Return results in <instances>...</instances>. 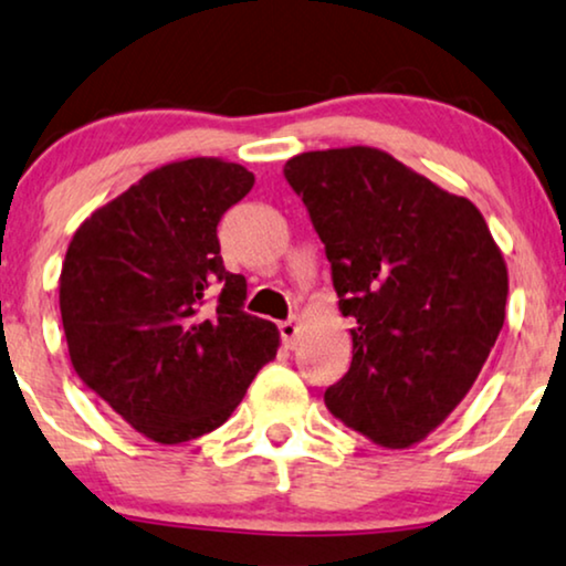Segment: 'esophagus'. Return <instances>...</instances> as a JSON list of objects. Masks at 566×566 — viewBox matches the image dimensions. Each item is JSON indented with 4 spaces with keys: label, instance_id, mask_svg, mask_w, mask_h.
Returning a JSON list of instances; mask_svg holds the SVG:
<instances>
[{
    "label": "esophagus",
    "instance_id": "obj_1",
    "mask_svg": "<svg viewBox=\"0 0 566 566\" xmlns=\"http://www.w3.org/2000/svg\"><path fill=\"white\" fill-rule=\"evenodd\" d=\"M296 335H298V322L296 319L281 322V337H283L285 348H293V343H296Z\"/></svg>",
    "mask_w": 566,
    "mask_h": 566
}]
</instances>
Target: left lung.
<instances>
[{
	"label": "left lung",
	"mask_w": 566,
	"mask_h": 566,
	"mask_svg": "<svg viewBox=\"0 0 566 566\" xmlns=\"http://www.w3.org/2000/svg\"><path fill=\"white\" fill-rule=\"evenodd\" d=\"M283 174L354 319L350 369L325 406L374 444L406 450L460 406L494 348L510 291L502 249L471 200L385 150L301 153Z\"/></svg>",
	"instance_id": "obj_1"
}]
</instances>
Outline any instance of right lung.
<instances>
[{"mask_svg": "<svg viewBox=\"0 0 566 566\" xmlns=\"http://www.w3.org/2000/svg\"><path fill=\"white\" fill-rule=\"evenodd\" d=\"M252 187L254 174L223 158L174 160L91 212L64 254L72 369L153 442L229 421L281 346L273 322L241 310L247 281L218 244L220 218Z\"/></svg>", "mask_w": 566, "mask_h": 566, "instance_id": "right-lung-1", "label": "right lung"}]
</instances>
